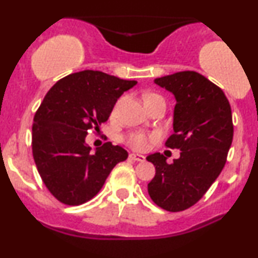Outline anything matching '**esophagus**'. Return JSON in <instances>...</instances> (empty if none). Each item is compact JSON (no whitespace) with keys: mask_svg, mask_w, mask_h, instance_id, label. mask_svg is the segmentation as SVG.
Segmentation results:
<instances>
[{"mask_svg":"<svg viewBox=\"0 0 258 258\" xmlns=\"http://www.w3.org/2000/svg\"><path fill=\"white\" fill-rule=\"evenodd\" d=\"M130 159H132L133 161H139V162H143L146 158H144L143 155H141V154H136V153H131L130 154Z\"/></svg>","mask_w":258,"mask_h":258,"instance_id":"1","label":"esophagus"}]
</instances>
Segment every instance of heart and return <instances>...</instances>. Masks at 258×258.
<instances>
[{"label": "heart", "instance_id": "obj_1", "mask_svg": "<svg viewBox=\"0 0 258 258\" xmlns=\"http://www.w3.org/2000/svg\"><path fill=\"white\" fill-rule=\"evenodd\" d=\"M152 96V94H150ZM154 141V137L144 135V133H132L126 139V143L133 149L146 150L149 147L150 142Z\"/></svg>", "mask_w": 258, "mask_h": 258}]
</instances>
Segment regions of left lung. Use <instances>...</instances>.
Masks as SVG:
<instances>
[{"mask_svg":"<svg viewBox=\"0 0 258 258\" xmlns=\"http://www.w3.org/2000/svg\"><path fill=\"white\" fill-rule=\"evenodd\" d=\"M154 82L176 98L174 133L165 144L180 156L172 164L160 153L147 156L156 171L148 193L161 209L178 212L197 204L223 170L233 141L232 109L223 91L199 73H174Z\"/></svg>","mask_w":258,"mask_h":258,"instance_id":"obj_1","label":"left lung"}]
</instances>
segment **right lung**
Listing matches in <instances>:
<instances>
[{
  "mask_svg": "<svg viewBox=\"0 0 258 258\" xmlns=\"http://www.w3.org/2000/svg\"><path fill=\"white\" fill-rule=\"evenodd\" d=\"M137 85L97 72L65 76L47 92L32 123V155L44 185L65 205H81L96 197L115 165L128 153L106 142L86 143L88 130L99 128L116 100Z\"/></svg>",
  "mask_w": 258,
  "mask_h": 258,
  "instance_id": "1",
  "label": "right lung"
}]
</instances>
